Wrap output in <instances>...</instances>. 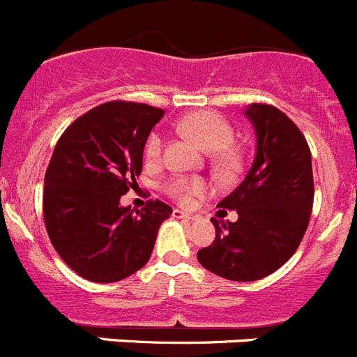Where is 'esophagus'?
<instances>
[{"mask_svg":"<svg viewBox=\"0 0 357 357\" xmlns=\"http://www.w3.org/2000/svg\"><path fill=\"white\" fill-rule=\"evenodd\" d=\"M172 216L176 218V220H189V222H193V220H197V218H198L197 214H189V213H185V211H182V209H173Z\"/></svg>","mask_w":357,"mask_h":357,"instance_id":"esophagus-1","label":"esophagus"}]
</instances>
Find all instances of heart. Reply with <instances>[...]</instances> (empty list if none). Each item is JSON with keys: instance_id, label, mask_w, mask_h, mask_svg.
<instances>
[{"instance_id": "b5f03b06", "label": "heart", "mask_w": 357, "mask_h": 357, "mask_svg": "<svg viewBox=\"0 0 357 357\" xmlns=\"http://www.w3.org/2000/svg\"><path fill=\"white\" fill-rule=\"evenodd\" d=\"M181 128L184 134H188L202 150L209 151V153H216L222 151L232 143V128L229 127V123L222 119L220 116L207 112V110H200V112H193V114L185 116L181 121ZM160 146H162V137L160 134H151L144 146V155L148 159H157L160 155ZM204 182L200 178H185V176H178L168 182L169 195L176 198L178 202H191L195 195L204 191Z\"/></svg>"}]
</instances>
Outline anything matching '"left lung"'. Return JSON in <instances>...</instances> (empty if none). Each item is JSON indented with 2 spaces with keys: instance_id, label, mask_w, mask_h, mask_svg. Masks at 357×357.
Masks as SVG:
<instances>
[{
  "instance_id": "8db88e82",
  "label": "left lung",
  "mask_w": 357,
  "mask_h": 357,
  "mask_svg": "<svg viewBox=\"0 0 357 357\" xmlns=\"http://www.w3.org/2000/svg\"><path fill=\"white\" fill-rule=\"evenodd\" d=\"M245 116L255 132L254 162L241 184L218 204L236 211L238 220L213 218L216 238L198 250L206 270L239 282L270 275L295 254L314 197L311 151L295 123L264 103L248 105Z\"/></svg>"
}]
</instances>
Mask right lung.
Returning <instances> with one entry per match:
<instances>
[{
  "instance_id": "right-lung-1",
  "label": "right lung",
  "mask_w": 357,
  "mask_h": 357,
  "mask_svg": "<svg viewBox=\"0 0 357 357\" xmlns=\"http://www.w3.org/2000/svg\"><path fill=\"white\" fill-rule=\"evenodd\" d=\"M162 109L109 102L66 128L44 176V223L73 272L93 282H118L150 259L157 232L173 213L150 200L141 211L119 198L135 185L143 151Z\"/></svg>"
}]
</instances>
